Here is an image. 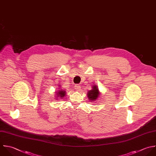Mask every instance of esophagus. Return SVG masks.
I'll return each mask as SVG.
<instances>
[{
	"mask_svg": "<svg viewBox=\"0 0 156 156\" xmlns=\"http://www.w3.org/2000/svg\"><path fill=\"white\" fill-rule=\"evenodd\" d=\"M81 87H80V85H75V89H76V90H77V91H79L80 90V88Z\"/></svg>",
	"mask_w": 156,
	"mask_h": 156,
	"instance_id": "esophagus-1",
	"label": "esophagus"
}]
</instances>
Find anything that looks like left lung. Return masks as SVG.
<instances>
[{"instance_id": "obj_1", "label": "left lung", "mask_w": 156, "mask_h": 156, "mask_svg": "<svg viewBox=\"0 0 156 156\" xmlns=\"http://www.w3.org/2000/svg\"><path fill=\"white\" fill-rule=\"evenodd\" d=\"M100 94L101 93L99 91L98 86L96 85H93L92 86V89L88 91L87 97L88 98V100L90 101L93 102L95 100H98Z\"/></svg>"}]
</instances>
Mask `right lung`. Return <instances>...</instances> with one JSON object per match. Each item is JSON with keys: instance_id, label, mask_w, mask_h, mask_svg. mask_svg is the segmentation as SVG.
I'll use <instances>...</instances> for the list:
<instances>
[{"instance_id": "add662e5", "label": "right lung", "mask_w": 156, "mask_h": 156, "mask_svg": "<svg viewBox=\"0 0 156 156\" xmlns=\"http://www.w3.org/2000/svg\"><path fill=\"white\" fill-rule=\"evenodd\" d=\"M61 85H59L58 87V90H57V91L55 93V98H56V100L58 99H63L66 94V91L63 90V89H61L62 88L60 87Z\"/></svg>"}]
</instances>
